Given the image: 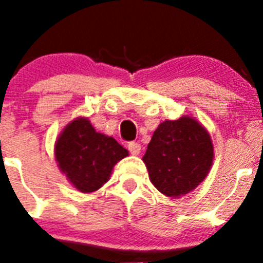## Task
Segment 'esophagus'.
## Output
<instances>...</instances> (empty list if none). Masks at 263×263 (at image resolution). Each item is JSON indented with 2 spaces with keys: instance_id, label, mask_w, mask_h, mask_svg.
<instances>
[{
  "instance_id": "1",
  "label": "esophagus",
  "mask_w": 263,
  "mask_h": 263,
  "mask_svg": "<svg viewBox=\"0 0 263 263\" xmlns=\"http://www.w3.org/2000/svg\"><path fill=\"white\" fill-rule=\"evenodd\" d=\"M127 148H129V152L132 155H138L141 153V145L137 142H130L127 145Z\"/></svg>"
}]
</instances>
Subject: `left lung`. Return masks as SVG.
Here are the masks:
<instances>
[{
	"label": "left lung",
	"instance_id": "left-lung-1",
	"mask_svg": "<svg viewBox=\"0 0 263 263\" xmlns=\"http://www.w3.org/2000/svg\"><path fill=\"white\" fill-rule=\"evenodd\" d=\"M213 157L208 130L191 116H183L158 125L142 160L158 191L176 199L203 182Z\"/></svg>",
	"mask_w": 263,
	"mask_h": 263
}]
</instances>
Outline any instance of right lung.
Masks as SVG:
<instances>
[{
  "label": "right lung",
  "instance_id": "obj_1",
  "mask_svg": "<svg viewBox=\"0 0 263 263\" xmlns=\"http://www.w3.org/2000/svg\"><path fill=\"white\" fill-rule=\"evenodd\" d=\"M129 152L113 137L97 133L87 117L72 120L55 142V159L78 191L92 194L110 178L113 167Z\"/></svg>",
  "mask_w": 263,
  "mask_h": 263
}]
</instances>
